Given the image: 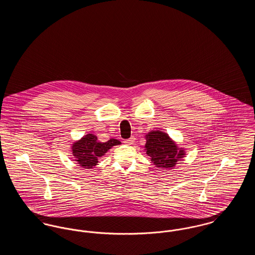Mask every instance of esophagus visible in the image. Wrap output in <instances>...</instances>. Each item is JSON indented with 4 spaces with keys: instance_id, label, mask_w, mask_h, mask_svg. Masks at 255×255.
I'll use <instances>...</instances> for the list:
<instances>
[{
    "instance_id": "esophagus-1",
    "label": "esophagus",
    "mask_w": 255,
    "mask_h": 255,
    "mask_svg": "<svg viewBox=\"0 0 255 255\" xmlns=\"http://www.w3.org/2000/svg\"><path fill=\"white\" fill-rule=\"evenodd\" d=\"M133 142H134V137H130V138L124 140V143L127 145H132Z\"/></svg>"
}]
</instances>
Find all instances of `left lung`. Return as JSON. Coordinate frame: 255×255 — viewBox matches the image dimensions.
Masks as SVG:
<instances>
[{"label": "left lung", "mask_w": 255, "mask_h": 255, "mask_svg": "<svg viewBox=\"0 0 255 255\" xmlns=\"http://www.w3.org/2000/svg\"><path fill=\"white\" fill-rule=\"evenodd\" d=\"M146 154L156 167L172 169L185 157V151L171 138L168 133L160 130L146 133Z\"/></svg>", "instance_id": "8db88e82"}]
</instances>
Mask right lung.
<instances>
[{"instance_id":"right-lung-1","label":"right lung","mask_w":255,"mask_h":255,"mask_svg":"<svg viewBox=\"0 0 255 255\" xmlns=\"http://www.w3.org/2000/svg\"><path fill=\"white\" fill-rule=\"evenodd\" d=\"M122 142L118 139L111 138L106 142L97 140L94 133H87L80 139L72 144V152L74 159L79 166L85 169H91L96 166L98 158L104 156L113 146L120 145Z\"/></svg>"}]
</instances>
